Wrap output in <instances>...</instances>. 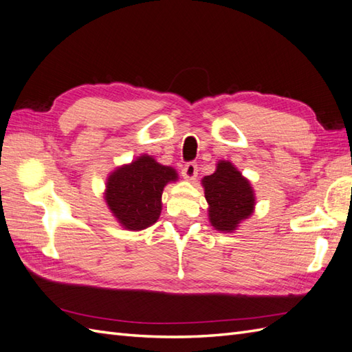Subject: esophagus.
<instances>
[{
    "instance_id": "obj_1",
    "label": "esophagus",
    "mask_w": 352,
    "mask_h": 352,
    "mask_svg": "<svg viewBox=\"0 0 352 352\" xmlns=\"http://www.w3.org/2000/svg\"><path fill=\"white\" fill-rule=\"evenodd\" d=\"M197 171H199V167H197L195 162H186L182 168V176L188 181H192V179L197 176Z\"/></svg>"
}]
</instances>
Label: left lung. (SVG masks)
I'll list each match as a JSON object with an SVG mask.
<instances>
[{"label":"left lung","instance_id":"obj_1","mask_svg":"<svg viewBox=\"0 0 352 352\" xmlns=\"http://www.w3.org/2000/svg\"><path fill=\"white\" fill-rule=\"evenodd\" d=\"M209 219L219 231H233L254 210V191L241 171L228 161H221L217 171L203 179Z\"/></svg>","mask_w":352,"mask_h":352}]
</instances>
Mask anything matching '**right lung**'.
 Returning a JSON list of instances; mask_svg holds the SVG:
<instances>
[{
    "label": "right lung",
    "mask_w": 352,
    "mask_h": 352,
    "mask_svg": "<svg viewBox=\"0 0 352 352\" xmlns=\"http://www.w3.org/2000/svg\"><path fill=\"white\" fill-rule=\"evenodd\" d=\"M176 179L173 168L143 155L109 176L106 201L125 228L143 230L160 218L162 190Z\"/></svg>",
    "instance_id": "right-lung-1"
}]
</instances>
